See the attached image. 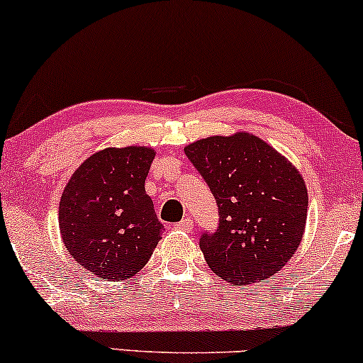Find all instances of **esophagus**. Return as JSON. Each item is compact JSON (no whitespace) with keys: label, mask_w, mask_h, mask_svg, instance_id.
I'll return each instance as SVG.
<instances>
[{"label":"esophagus","mask_w":363,"mask_h":363,"mask_svg":"<svg viewBox=\"0 0 363 363\" xmlns=\"http://www.w3.org/2000/svg\"><path fill=\"white\" fill-rule=\"evenodd\" d=\"M175 230H182V232H186V233L193 232V220L190 216H186V218H183L180 223L175 225Z\"/></svg>","instance_id":"obj_1"}]
</instances>
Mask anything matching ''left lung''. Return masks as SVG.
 I'll list each match as a JSON object with an SVG mask.
<instances>
[{
    "mask_svg": "<svg viewBox=\"0 0 363 363\" xmlns=\"http://www.w3.org/2000/svg\"><path fill=\"white\" fill-rule=\"evenodd\" d=\"M218 205V228L200 248L230 284L267 280L302 242L308 193L300 172L255 135L208 136L185 147Z\"/></svg>",
    "mask_w": 363,
    "mask_h": 363,
    "instance_id": "obj_1",
    "label": "left lung"
}]
</instances>
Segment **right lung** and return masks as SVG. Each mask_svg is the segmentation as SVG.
<instances>
[{
    "label": "right lung",
    "instance_id": "right-lung-1",
    "mask_svg": "<svg viewBox=\"0 0 363 363\" xmlns=\"http://www.w3.org/2000/svg\"><path fill=\"white\" fill-rule=\"evenodd\" d=\"M155 158L147 147L105 148L84 160L60 200V232L69 255L108 281L147 265L163 225L145 180Z\"/></svg>",
    "mask_w": 363,
    "mask_h": 363
}]
</instances>
